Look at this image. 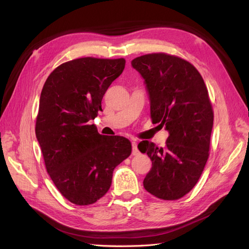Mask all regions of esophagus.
Instances as JSON below:
<instances>
[{
  "instance_id": "obj_1",
  "label": "esophagus",
  "mask_w": 249,
  "mask_h": 249,
  "mask_svg": "<svg viewBox=\"0 0 249 249\" xmlns=\"http://www.w3.org/2000/svg\"><path fill=\"white\" fill-rule=\"evenodd\" d=\"M132 148H133L132 154L134 156L139 155V150H138V147H137V142L136 141H132Z\"/></svg>"
}]
</instances>
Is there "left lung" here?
<instances>
[{
    "instance_id": "1",
    "label": "left lung",
    "mask_w": 249,
    "mask_h": 249,
    "mask_svg": "<svg viewBox=\"0 0 249 249\" xmlns=\"http://www.w3.org/2000/svg\"><path fill=\"white\" fill-rule=\"evenodd\" d=\"M132 66L144 79L153 124L169 133L164 147L138 144L153 162L143 186L160 199H178L196 185L209 158L214 112L207 86L190 62L165 53L135 58Z\"/></svg>"
}]
</instances>
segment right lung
Here are the masks:
<instances>
[{
  "label": "right lung",
  "instance_id": "right-lung-1",
  "mask_svg": "<svg viewBox=\"0 0 249 249\" xmlns=\"http://www.w3.org/2000/svg\"><path fill=\"white\" fill-rule=\"evenodd\" d=\"M124 65V58L74 59L59 65L43 85L36 138L53 183L74 205H92L103 197L113 170L132 153L129 139L104 136L90 124Z\"/></svg>",
  "mask_w": 249,
  "mask_h": 249
}]
</instances>
